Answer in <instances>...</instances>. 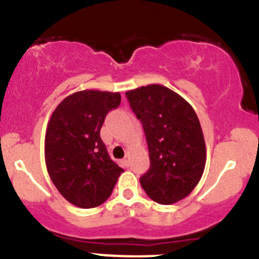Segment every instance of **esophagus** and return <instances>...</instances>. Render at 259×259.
Wrapping results in <instances>:
<instances>
[{
  "instance_id": "esophagus-1",
  "label": "esophagus",
  "mask_w": 259,
  "mask_h": 259,
  "mask_svg": "<svg viewBox=\"0 0 259 259\" xmlns=\"http://www.w3.org/2000/svg\"><path fill=\"white\" fill-rule=\"evenodd\" d=\"M122 164H124V166H126V167H129V166H130V156H129V155H125V157L122 159Z\"/></svg>"
}]
</instances>
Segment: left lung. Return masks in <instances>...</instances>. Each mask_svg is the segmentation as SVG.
Here are the masks:
<instances>
[{"mask_svg": "<svg viewBox=\"0 0 259 259\" xmlns=\"http://www.w3.org/2000/svg\"><path fill=\"white\" fill-rule=\"evenodd\" d=\"M141 121L150 167L141 187L155 202L171 205L191 194L206 164V145L194 108L178 93L159 84L125 93Z\"/></svg>", "mask_w": 259, "mask_h": 259, "instance_id": "left-lung-1", "label": "left lung"}]
</instances>
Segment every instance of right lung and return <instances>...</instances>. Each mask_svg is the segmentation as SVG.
I'll return each mask as SVG.
<instances>
[{"label":"right lung","mask_w":259,"mask_h":259,"mask_svg":"<svg viewBox=\"0 0 259 259\" xmlns=\"http://www.w3.org/2000/svg\"><path fill=\"white\" fill-rule=\"evenodd\" d=\"M120 100L119 93L81 91L62 100L52 114L46 132V165L54 186L72 205H102L124 172L100 138L105 116Z\"/></svg>","instance_id":"obj_1"}]
</instances>
